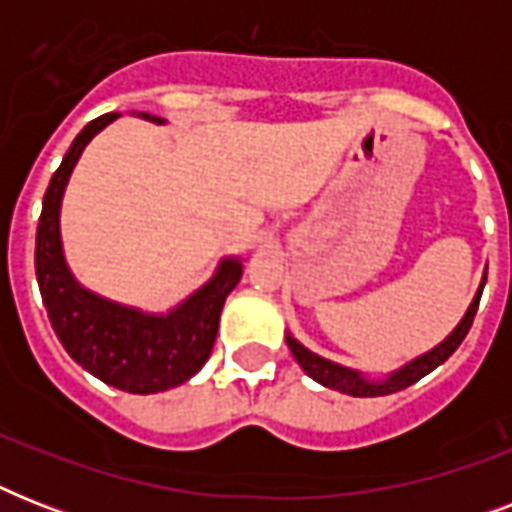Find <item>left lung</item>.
<instances>
[{
    "label": "left lung",
    "mask_w": 512,
    "mask_h": 512,
    "mask_svg": "<svg viewBox=\"0 0 512 512\" xmlns=\"http://www.w3.org/2000/svg\"><path fill=\"white\" fill-rule=\"evenodd\" d=\"M484 284H486V276L481 279V287H478L473 303H470V308L465 311L460 324L454 327L452 335L446 337L444 342H438L436 348L428 350V353H422V356H417L414 361H409V364H404L401 369H396V372H390L388 377H382V380H372V377H366V374L356 372V369L335 364V361H329V358L319 356V353H313V350L305 348L303 342H297L292 335H287V345L289 350H292V356H295L297 364L303 366V372L308 374V377H313L316 382H321L324 388L340 390V393H348V396H356V398L388 396V393L404 390L409 388L412 382L422 380L425 374H430L436 366L444 364L446 358L460 348V342L465 340L470 324H473V319H476L478 300H481Z\"/></svg>",
    "instance_id": "8db88e82"
}]
</instances>
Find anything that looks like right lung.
<instances>
[{
	"label": "right lung",
	"instance_id": "add662e5",
	"mask_svg": "<svg viewBox=\"0 0 512 512\" xmlns=\"http://www.w3.org/2000/svg\"><path fill=\"white\" fill-rule=\"evenodd\" d=\"M119 114L92 119L63 156L36 225V281L50 324L76 364L124 393H162L191 380L215 345L225 297L241 279L239 257H223L215 276L170 313H146L84 289L68 271L60 241V204L68 177L95 135ZM156 124L164 119L140 114Z\"/></svg>",
	"mask_w": 512,
	"mask_h": 512
}]
</instances>
